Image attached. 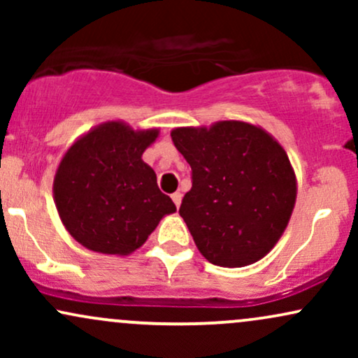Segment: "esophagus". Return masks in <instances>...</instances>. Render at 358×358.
I'll return each instance as SVG.
<instances>
[{
  "instance_id": "1",
  "label": "esophagus",
  "mask_w": 358,
  "mask_h": 358,
  "mask_svg": "<svg viewBox=\"0 0 358 358\" xmlns=\"http://www.w3.org/2000/svg\"><path fill=\"white\" fill-rule=\"evenodd\" d=\"M171 200H173L175 205H176V208H178V207H180V203H182V193H180V192H175L173 195H171Z\"/></svg>"
}]
</instances>
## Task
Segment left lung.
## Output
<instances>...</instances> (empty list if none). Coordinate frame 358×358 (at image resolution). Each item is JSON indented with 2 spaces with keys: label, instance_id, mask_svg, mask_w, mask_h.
Wrapping results in <instances>:
<instances>
[{
  "label": "left lung",
  "instance_id": "left-lung-1",
  "mask_svg": "<svg viewBox=\"0 0 358 358\" xmlns=\"http://www.w3.org/2000/svg\"><path fill=\"white\" fill-rule=\"evenodd\" d=\"M171 139L192 166L180 215L200 254L222 268L264 257L296 203V175L285 148L244 121L175 127Z\"/></svg>",
  "mask_w": 358,
  "mask_h": 358
}]
</instances>
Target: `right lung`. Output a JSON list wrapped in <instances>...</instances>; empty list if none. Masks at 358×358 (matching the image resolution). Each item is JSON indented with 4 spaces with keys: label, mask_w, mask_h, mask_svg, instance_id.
Here are the masks:
<instances>
[{
    "label": "right lung",
    "mask_w": 358,
    "mask_h": 358,
    "mask_svg": "<svg viewBox=\"0 0 358 358\" xmlns=\"http://www.w3.org/2000/svg\"><path fill=\"white\" fill-rule=\"evenodd\" d=\"M159 129L106 121L72 143L53 178V200L67 232L89 250L129 256L165 215L176 212L159 192L143 153Z\"/></svg>",
    "instance_id": "obj_1"
}]
</instances>
